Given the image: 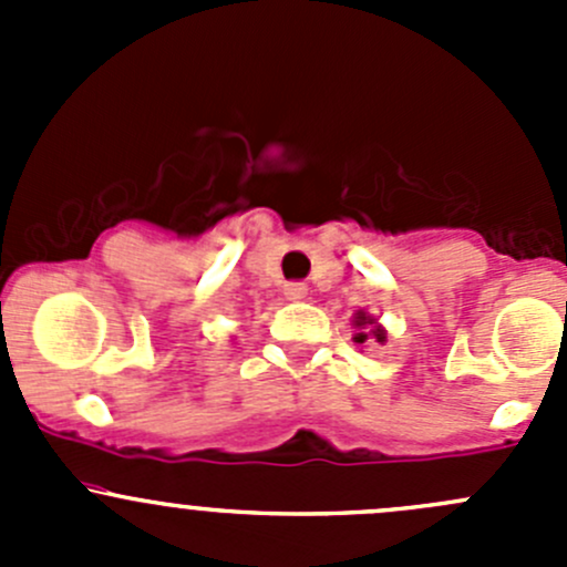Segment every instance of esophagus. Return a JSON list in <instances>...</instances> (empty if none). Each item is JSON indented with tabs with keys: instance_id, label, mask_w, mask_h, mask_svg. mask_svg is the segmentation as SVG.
Listing matches in <instances>:
<instances>
[{
	"instance_id": "1",
	"label": "esophagus",
	"mask_w": 567,
	"mask_h": 567,
	"mask_svg": "<svg viewBox=\"0 0 567 567\" xmlns=\"http://www.w3.org/2000/svg\"><path fill=\"white\" fill-rule=\"evenodd\" d=\"M285 299L288 301L307 299V285L305 282H288L285 285Z\"/></svg>"
}]
</instances>
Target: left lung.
I'll use <instances>...</instances> for the list:
<instances>
[{
    "label": "left lung",
    "instance_id": "1",
    "mask_svg": "<svg viewBox=\"0 0 567 567\" xmlns=\"http://www.w3.org/2000/svg\"><path fill=\"white\" fill-rule=\"evenodd\" d=\"M351 326H353L351 340L357 342V346H368V342H381V346H384L386 342V329L381 326V320L375 316H370L368 310L353 312Z\"/></svg>",
    "mask_w": 567,
    "mask_h": 567
}]
</instances>
